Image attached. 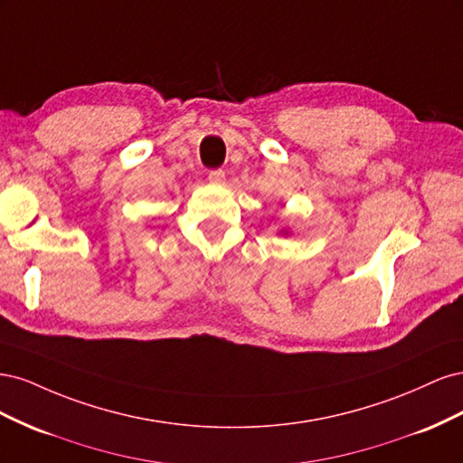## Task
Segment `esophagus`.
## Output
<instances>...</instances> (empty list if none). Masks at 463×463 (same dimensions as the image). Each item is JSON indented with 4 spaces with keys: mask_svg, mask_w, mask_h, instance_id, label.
Returning a JSON list of instances; mask_svg holds the SVG:
<instances>
[{
    "mask_svg": "<svg viewBox=\"0 0 463 463\" xmlns=\"http://www.w3.org/2000/svg\"><path fill=\"white\" fill-rule=\"evenodd\" d=\"M208 181H210V184H214V185H220V184H223V181H226V174H223L222 170H213L208 174Z\"/></svg>",
    "mask_w": 463,
    "mask_h": 463,
    "instance_id": "34e87169",
    "label": "esophagus"
}]
</instances>
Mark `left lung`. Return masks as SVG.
<instances>
[{
  "label": "left lung",
  "mask_w": 463,
  "mask_h": 463,
  "mask_svg": "<svg viewBox=\"0 0 463 463\" xmlns=\"http://www.w3.org/2000/svg\"><path fill=\"white\" fill-rule=\"evenodd\" d=\"M279 233H282V235H288V233H289V230H288V228H282V230H279Z\"/></svg>",
  "instance_id": "1"
}]
</instances>
